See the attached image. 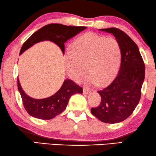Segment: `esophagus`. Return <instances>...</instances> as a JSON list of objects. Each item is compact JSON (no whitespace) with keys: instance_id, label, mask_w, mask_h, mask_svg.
<instances>
[{"instance_id":"obj_1","label":"esophagus","mask_w":156,"mask_h":156,"mask_svg":"<svg viewBox=\"0 0 156 156\" xmlns=\"http://www.w3.org/2000/svg\"><path fill=\"white\" fill-rule=\"evenodd\" d=\"M83 92L84 94H88V93H90L91 90H90V89H89V88H87L86 87H83Z\"/></svg>"}]
</instances>
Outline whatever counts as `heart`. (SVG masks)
I'll list each match as a JSON object with an SVG mask.
<instances>
[{"mask_svg": "<svg viewBox=\"0 0 156 156\" xmlns=\"http://www.w3.org/2000/svg\"><path fill=\"white\" fill-rule=\"evenodd\" d=\"M66 69L75 80H80L86 72V81L106 84L117 75L122 61V48L116 39L88 32L76 38L72 51L65 55Z\"/></svg>", "mask_w": 156, "mask_h": 156, "instance_id": "obj_1", "label": "heart"}]
</instances>
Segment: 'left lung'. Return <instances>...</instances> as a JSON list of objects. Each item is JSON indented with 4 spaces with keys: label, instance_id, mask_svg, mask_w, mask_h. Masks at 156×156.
I'll list each match as a JSON object with an SVG mask.
<instances>
[{
    "label": "left lung",
    "instance_id": "1",
    "mask_svg": "<svg viewBox=\"0 0 156 156\" xmlns=\"http://www.w3.org/2000/svg\"><path fill=\"white\" fill-rule=\"evenodd\" d=\"M111 33L122 48V61L116 78L109 86L98 90L101 103L91 108L99 120L115 124L128 118L138 104L144 80L145 65L136 43L122 30L115 27L100 29Z\"/></svg>",
    "mask_w": 156,
    "mask_h": 156
}]
</instances>
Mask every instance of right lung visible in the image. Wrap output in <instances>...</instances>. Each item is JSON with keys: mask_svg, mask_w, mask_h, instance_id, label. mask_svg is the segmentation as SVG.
<instances>
[{"mask_svg": "<svg viewBox=\"0 0 156 156\" xmlns=\"http://www.w3.org/2000/svg\"><path fill=\"white\" fill-rule=\"evenodd\" d=\"M86 28V27L83 26H67L58 23L45 25L35 32L23 43L20 55L35 43L42 41H50L55 43L64 54V43ZM17 84L25 111L30 115L41 119L54 118L66 108L71 96L75 93H83V88L81 86L72 80H66L61 88L55 95L48 98L37 99L25 94L20 86L19 78L17 79Z\"/></svg>", "mask_w": 156, "mask_h": 156, "instance_id": "add662e5", "label": "right lung"}]
</instances>
